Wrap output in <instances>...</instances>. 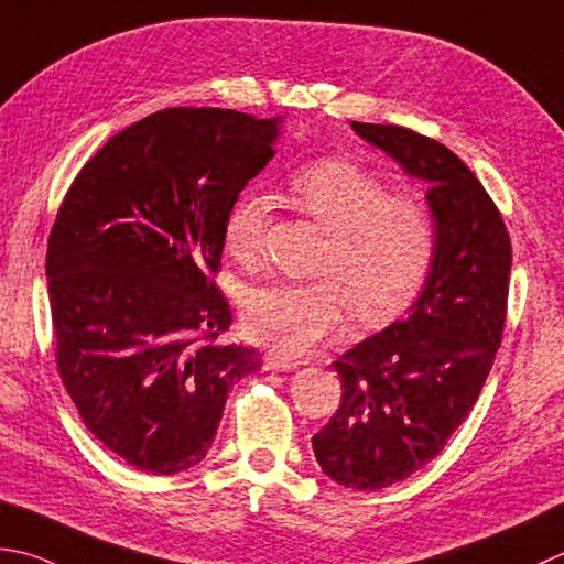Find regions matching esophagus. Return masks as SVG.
Returning <instances> with one entry per match:
<instances>
[{
  "label": "esophagus",
  "instance_id": "obj_1",
  "mask_svg": "<svg viewBox=\"0 0 564 564\" xmlns=\"http://www.w3.org/2000/svg\"><path fill=\"white\" fill-rule=\"evenodd\" d=\"M297 367H301V364L293 359H285L281 355H267V359H263V369L267 371H293Z\"/></svg>",
  "mask_w": 564,
  "mask_h": 564
}]
</instances>
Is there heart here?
I'll list each match as a JSON object with an SVG mask.
<instances>
[{
    "label": "heart",
    "instance_id": "heart-1",
    "mask_svg": "<svg viewBox=\"0 0 564 564\" xmlns=\"http://www.w3.org/2000/svg\"><path fill=\"white\" fill-rule=\"evenodd\" d=\"M293 200L329 231L317 261L323 279L269 283L241 303L247 335L297 357L337 335L351 307L361 323H386L421 293L435 259V219L427 205L389 195L379 175L345 159L305 163L289 178ZM269 205L245 193L229 207L225 249L241 263L257 259Z\"/></svg>",
    "mask_w": 564,
    "mask_h": 564
}]
</instances>
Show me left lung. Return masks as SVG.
<instances>
[{"label": "left lung", "mask_w": 564, "mask_h": 564, "mask_svg": "<svg viewBox=\"0 0 564 564\" xmlns=\"http://www.w3.org/2000/svg\"><path fill=\"white\" fill-rule=\"evenodd\" d=\"M351 129L427 183L437 231L417 301L333 364L341 401L313 437L329 479L377 491L437 457L477 403L503 337L511 239L477 175L443 143L395 124Z\"/></svg>", "instance_id": "left-lung-1"}]
</instances>
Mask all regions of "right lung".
Segmentation results:
<instances>
[{"label":"right lung","mask_w":564,"mask_h":564,"mask_svg":"<svg viewBox=\"0 0 564 564\" xmlns=\"http://www.w3.org/2000/svg\"><path fill=\"white\" fill-rule=\"evenodd\" d=\"M279 117L173 107L119 131L55 217L48 301L55 364L87 430L149 474L195 467L227 393L261 367L225 345L219 271L229 207L273 159Z\"/></svg>","instance_id":"add662e5"}]
</instances>
